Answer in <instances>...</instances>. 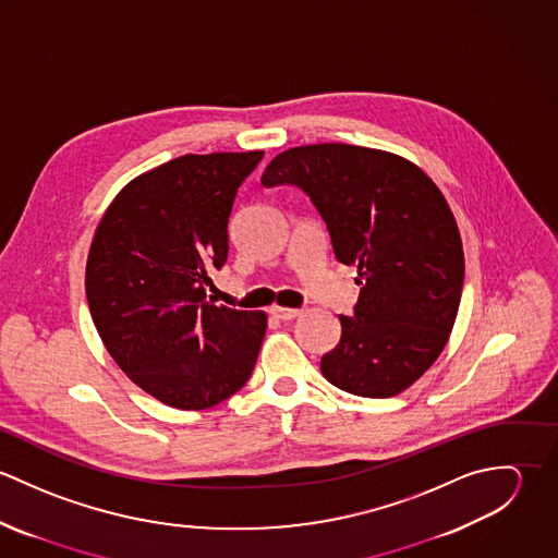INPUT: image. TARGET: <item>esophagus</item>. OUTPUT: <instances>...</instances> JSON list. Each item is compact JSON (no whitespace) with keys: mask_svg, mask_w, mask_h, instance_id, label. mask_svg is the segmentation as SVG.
Instances as JSON below:
<instances>
[{"mask_svg":"<svg viewBox=\"0 0 558 558\" xmlns=\"http://www.w3.org/2000/svg\"><path fill=\"white\" fill-rule=\"evenodd\" d=\"M270 314L281 322H290V319L299 318L301 310H290V307H272Z\"/></svg>","mask_w":558,"mask_h":558,"instance_id":"34e87169","label":"esophagus"}]
</instances>
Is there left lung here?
Instances as JSON below:
<instances>
[{
    "label": "left lung",
    "mask_w": 558,
    "mask_h": 558,
    "mask_svg": "<svg viewBox=\"0 0 558 558\" xmlns=\"http://www.w3.org/2000/svg\"><path fill=\"white\" fill-rule=\"evenodd\" d=\"M266 189H301L326 223L335 259L356 266L361 286L322 376L361 398H393L442 352L458 316L464 251L438 186L391 153L318 144L281 153Z\"/></svg>",
    "instance_id": "1"
}]
</instances>
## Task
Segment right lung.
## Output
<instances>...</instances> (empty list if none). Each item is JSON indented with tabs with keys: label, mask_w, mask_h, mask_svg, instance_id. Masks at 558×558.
Instances as JSON below:
<instances>
[{
	"label": "right lung",
	"mask_w": 558,
	"mask_h": 558,
	"mask_svg": "<svg viewBox=\"0 0 558 558\" xmlns=\"http://www.w3.org/2000/svg\"><path fill=\"white\" fill-rule=\"evenodd\" d=\"M262 157L169 160L120 191L92 240L85 296L96 330L120 369L171 408H210L255 367L266 314L217 307L204 286L228 262L232 206Z\"/></svg>",
	"instance_id": "1"
}]
</instances>
